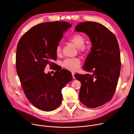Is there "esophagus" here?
<instances>
[{"label": "esophagus", "instance_id": "1", "mask_svg": "<svg viewBox=\"0 0 134 134\" xmlns=\"http://www.w3.org/2000/svg\"><path fill=\"white\" fill-rule=\"evenodd\" d=\"M72 74L73 78V79H75V76H74V74H75V73L73 72H72Z\"/></svg>", "mask_w": 134, "mask_h": 134}]
</instances>
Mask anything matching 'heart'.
Masks as SVG:
<instances>
[{"label": "heart", "mask_w": 134, "mask_h": 134, "mask_svg": "<svg viewBox=\"0 0 134 134\" xmlns=\"http://www.w3.org/2000/svg\"><path fill=\"white\" fill-rule=\"evenodd\" d=\"M69 42L73 43L78 49L79 52L82 53L86 52L88 47L85 43V37L83 35L79 34H76L72 35V36L68 38ZM55 53L58 56H60L61 54V47L60 44H58L55 48ZM81 64L80 60L79 58H68L62 62V66L67 69L70 70L72 71H76L78 70Z\"/></svg>", "instance_id": "heart-1"}]
</instances>
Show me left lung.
Here are the masks:
<instances>
[{"instance_id": "8db88e82", "label": "left lung", "mask_w": 134, "mask_h": 134, "mask_svg": "<svg viewBox=\"0 0 134 134\" xmlns=\"http://www.w3.org/2000/svg\"><path fill=\"white\" fill-rule=\"evenodd\" d=\"M75 30L85 33L92 43L83 69L92 74L74 76L81 83L80 101L88 108H95L109 102L115 92L121 67L118 43L115 35L100 23L82 22Z\"/></svg>"}]
</instances>
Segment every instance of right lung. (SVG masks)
Wrapping results in <instances>:
<instances>
[{"label":"right lung","instance_id":"1","mask_svg":"<svg viewBox=\"0 0 134 134\" xmlns=\"http://www.w3.org/2000/svg\"><path fill=\"white\" fill-rule=\"evenodd\" d=\"M71 26L60 21L41 23L31 27L18 42L17 73L27 99L38 109H57L62 103V89L72 80L71 72L64 69L57 71L53 62L57 58L55 48L63 33ZM47 65L55 67L53 76L44 73Z\"/></svg>","mask_w":134,"mask_h":134}]
</instances>
